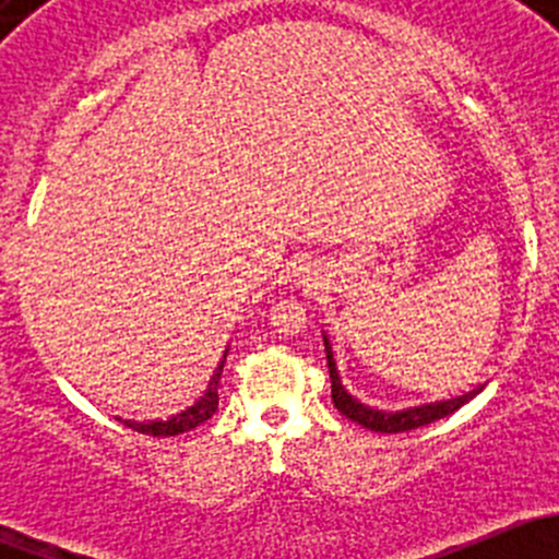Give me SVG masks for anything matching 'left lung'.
I'll list each match as a JSON object with an SVG mask.
<instances>
[{
	"mask_svg": "<svg viewBox=\"0 0 559 559\" xmlns=\"http://www.w3.org/2000/svg\"><path fill=\"white\" fill-rule=\"evenodd\" d=\"M324 352H326V368H330L332 403H335V408L341 411L346 419L357 421V425L368 427V430H373V432H408V430H416V427H425V425H430V421L443 419V416L454 414L456 408H462L467 400L476 397V394L481 392V386H476V389H471L467 394H460V397L441 400V403L416 405V408H405V411L370 408V405L354 400L352 394L346 392V386L341 384V376H337L335 359H332L330 337H326V335H324Z\"/></svg>",
	"mask_w": 559,
	"mask_h": 559,
	"instance_id": "obj_1",
	"label": "left lung"
}]
</instances>
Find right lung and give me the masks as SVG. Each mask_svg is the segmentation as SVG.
<instances>
[{
  "label": "right lung",
  "mask_w": 559,
  "mask_h": 559,
  "mask_svg": "<svg viewBox=\"0 0 559 559\" xmlns=\"http://www.w3.org/2000/svg\"><path fill=\"white\" fill-rule=\"evenodd\" d=\"M224 362H227V352H224V359H222V362H218V368L213 370V376H211V381H207V389H205V392H202V397L197 400L194 405H189V408H186V411L175 414L173 419H167V421L118 419V421H123V425L132 427V430L143 432V436H156V438L180 436V432L194 430V427H200L202 421H207L213 414H216V408H218V381H222Z\"/></svg>",
  "instance_id": "obj_1"
}]
</instances>
